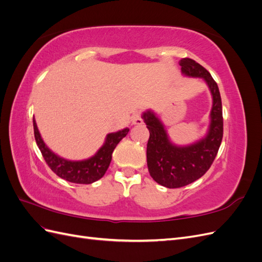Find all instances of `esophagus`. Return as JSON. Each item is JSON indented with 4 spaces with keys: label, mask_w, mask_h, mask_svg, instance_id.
<instances>
[{
    "label": "esophagus",
    "mask_w": 262,
    "mask_h": 262,
    "mask_svg": "<svg viewBox=\"0 0 262 262\" xmlns=\"http://www.w3.org/2000/svg\"><path fill=\"white\" fill-rule=\"evenodd\" d=\"M132 123L133 124H142V123H143V119L141 118L140 113H136L132 116Z\"/></svg>",
    "instance_id": "34e87169"
}]
</instances>
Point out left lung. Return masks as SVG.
Listing matches in <instances>:
<instances>
[{
	"instance_id": "left-lung-1",
	"label": "left lung",
	"mask_w": 262,
	"mask_h": 262,
	"mask_svg": "<svg viewBox=\"0 0 262 262\" xmlns=\"http://www.w3.org/2000/svg\"><path fill=\"white\" fill-rule=\"evenodd\" d=\"M179 64L184 75L203 78L209 86L213 104L207 136L185 146L172 143L165 125L152 110H146L142 115L149 131L146 147L149 175L166 188H180L201 178L211 167L223 138V113L217 84L194 60L181 59Z\"/></svg>"
}]
</instances>
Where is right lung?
<instances>
[{"instance_id": "right-lung-1", "label": "right lung", "mask_w": 262, "mask_h": 262, "mask_svg": "<svg viewBox=\"0 0 262 262\" xmlns=\"http://www.w3.org/2000/svg\"><path fill=\"white\" fill-rule=\"evenodd\" d=\"M33 121L36 143L39 149H40L46 163L60 178L70 182H74V184H93V182L97 181L104 176L109 167L110 162H112L114 149L119 142L129 132V129L125 128L120 131L109 133L107 134L105 143L102 144V146L94 156L83 161H69L54 154L46 145L40 133H39L35 119Z\"/></svg>"}]
</instances>
